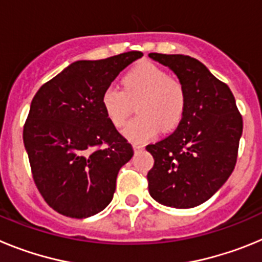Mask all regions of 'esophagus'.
Wrapping results in <instances>:
<instances>
[{"instance_id": "obj_1", "label": "esophagus", "mask_w": 262, "mask_h": 262, "mask_svg": "<svg viewBox=\"0 0 262 262\" xmlns=\"http://www.w3.org/2000/svg\"><path fill=\"white\" fill-rule=\"evenodd\" d=\"M133 147H134V151H135V152L143 151V149H144V145L140 144V143H134Z\"/></svg>"}]
</instances>
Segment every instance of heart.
Listing matches in <instances>:
<instances>
[{
    "instance_id": "1",
    "label": "heart",
    "mask_w": 262,
    "mask_h": 262,
    "mask_svg": "<svg viewBox=\"0 0 262 262\" xmlns=\"http://www.w3.org/2000/svg\"><path fill=\"white\" fill-rule=\"evenodd\" d=\"M122 84L123 89L108 85L101 96V103L111 123L122 127L131 113V102L140 99L136 107L139 117L123 129L127 139L145 142L159 134L160 127L170 131L181 122L186 107L185 89L164 68L142 62L127 72Z\"/></svg>"
}]
</instances>
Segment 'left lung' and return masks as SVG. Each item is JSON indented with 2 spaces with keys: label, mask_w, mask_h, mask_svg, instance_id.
Returning <instances> with one entry per match:
<instances>
[{
  "label": "left lung",
  "mask_w": 262,
  "mask_h": 262,
  "mask_svg": "<svg viewBox=\"0 0 262 262\" xmlns=\"http://www.w3.org/2000/svg\"><path fill=\"white\" fill-rule=\"evenodd\" d=\"M148 56L173 71L186 94L174 133L145 147L155 160L148 190L161 205L191 209L210 200L232 173L243 118L230 88L201 61L185 55Z\"/></svg>",
  "instance_id": "1"
}]
</instances>
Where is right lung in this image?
<instances>
[{
	"label": "right lung",
	"mask_w": 262,
	"mask_h": 262,
	"mask_svg": "<svg viewBox=\"0 0 262 262\" xmlns=\"http://www.w3.org/2000/svg\"><path fill=\"white\" fill-rule=\"evenodd\" d=\"M142 56L131 51L78 60L41 85L32 98L23 143L39 193L59 214L84 219L113 200L118 172L134 149L106 117L101 96Z\"/></svg>",
	"instance_id": "obj_1"
}]
</instances>
